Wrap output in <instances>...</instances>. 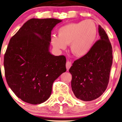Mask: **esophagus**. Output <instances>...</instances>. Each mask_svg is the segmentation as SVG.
Returning a JSON list of instances; mask_svg holds the SVG:
<instances>
[{
  "label": "esophagus",
  "instance_id": "1",
  "mask_svg": "<svg viewBox=\"0 0 122 122\" xmlns=\"http://www.w3.org/2000/svg\"><path fill=\"white\" fill-rule=\"evenodd\" d=\"M71 65H72V64H71V62H70V61H68L67 62H66V70H67V71H68V70L70 68V67L71 66Z\"/></svg>",
  "mask_w": 122,
  "mask_h": 122
}]
</instances>
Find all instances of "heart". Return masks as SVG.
Instances as JSON below:
<instances>
[{
    "mask_svg": "<svg viewBox=\"0 0 122 122\" xmlns=\"http://www.w3.org/2000/svg\"><path fill=\"white\" fill-rule=\"evenodd\" d=\"M97 27L91 20L71 23L61 27L57 36L51 37V43L57 50H64L70 44L72 53L78 57L86 56L93 47L97 38Z\"/></svg>",
    "mask_w": 122,
    "mask_h": 122,
    "instance_id": "obj_1",
    "label": "heart"
}]
</instances>
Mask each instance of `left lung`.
<instances>
[{"mask_svg": "<svg viewBox=\"0 0 122 122\" xmlns=\"http://www.w3.org/2000/svg\"><path fill=\"white\" fill-rule=\"evenodd\" d=\"M100 40L86 56L76 60L69 72L72 75L71 88L79 99L91 101L105 91L112 65V47L105 31L98 26Z\"/></svg>", "mask_w": 122, "mask_h": 122, "instance_id": "1", "label": "left lung"}]
</instances>
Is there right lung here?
<instances>
[{"instance_id":"obj_1","label":"right lung","mask_w":122,"mask_h":122,"mask_svg":"<svg viewBox=\"0 0 122 122\" xmlns=\"http://www.w3.org/2000/svg\"><path fill=\"white\" fill-rule=\"evenodd\" d=\"M62 20L31 19L11 37L4 57L9 86L19 98L33 105L50 98L54 81L66 71V58L50 52L51 33Z\"/></svg>"}]
</instances>
